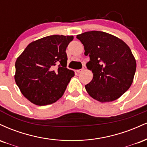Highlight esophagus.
Here are the masks:
<instances>
[{"label":"esophagus","mask_w":147,"mask_h":147,"mask_svg":"<svg viewBox=\"0 0 147 147\" xmlns=\"http://www.w3.org/2000/svg\"><path fill=\"white\" fill-rule=\"evenodd\" d=\"M84 71V68H82V69H78V70H76V71H77V73H81V72H82Z\"/></svg>","instance_id":"obj_1"}]
</instances>
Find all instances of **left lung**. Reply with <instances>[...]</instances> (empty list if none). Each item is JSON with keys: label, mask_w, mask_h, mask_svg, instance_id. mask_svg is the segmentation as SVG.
<instances>
[{"label": "left lung", "mask_w": 147, "mask_h": 147, "mask_svg": "<svg viewBox=\"0 0 147 147\" xmlns=\"http://www.w3.org/2000/svg\"><path fill=\"white\" fill-rule=\"evenodd\" d=\"M83 44L87 63L92 71V80L85 85L91 97L100 102L118 99L131 85L136 70V61L129 47L108 33L91 31L77 35Z\"/></svg>", "instance_id": "8db88e82"}]
</instances>
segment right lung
Instances as JSON below:
<instances>
[{"label":"right lung","instance_id":"right-lung-1","mask_svg":"<svg viewBox=\"0 0 147 147\" xmlns=\"http://www.w3.org/2000/svg\"><path fill=\"white\" fill-rule=\"evenodd\" d=\"M73 36L53 35L33 41L15 63L16 83L33 104L44 106L59 100L74 71L67 68L66 49Z\"/></svg>","mask_w":147,"mask_h":147}]
</instances>
